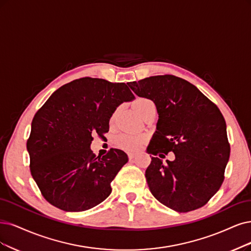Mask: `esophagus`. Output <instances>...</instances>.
I'll return each mask as SVG.
<instances>
[{
  "label": "esophagus",
  "mask_w": 251,
  "mask_h": 251,
  "mask_svg": "<svg viewBox=\"0 0 251 251\" xmlns=\"http://www.w3.org/2000/svg\"><path fill=\"white\" fill-rule=\"evenodd\" d=\"M135 157V154H133V153H128V158H129V160H133V158Z\"/></svg>",
  "instance_id": "obj_1"
}]
</instances>
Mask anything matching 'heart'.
I'll return each mask as SVG.
<instances>
[{"mask_svg":"<svg viewBox=\"0 0 251 251\" xmlns=\"http://www.w3.org/2000/svg\"><path fill=\"white\" fill-rule=\"evenodd\" d=\"M134 107L138 113V115L143 117L147 111H149L152 108H155V104L154 102L150 99L140 97L134 101ZM116 116H117V110L113 114V116L110 117V124H113L115 122ZM143 142H144V137L133 135V134H121L117 138V145L120 148H122V149L127 151H135L136 149H138V147L142 145Z\"/></svg>","mask_w":251,"mask_h":251,"instance_id":"b5f03b06","label":"heart"}]
</instances>
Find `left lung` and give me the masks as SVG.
I'll return each instance as SVG.
<instances>
[{
  "instance_id": "8db88e82",
  "label": "left lung",
  "mask_w": 251,
  "mask_h": 251,
  "mask_svg": "<svg viewBox=\"0 0 251 251\" xmlns=\"http://www.w3.org/2000/svg\"><path fill=\"white\" fill-rule=\"evenodd\" d=\"M128 86L152 100L159 119L147 152L175 154V160L152 157L146 170L154 198L180 213L210 201L225 180L229 158L226 124L216 104L192 83L175 75H156Z\"/></svg>"
}]
</instances>
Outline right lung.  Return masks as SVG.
Instances as JSON below:
<instances>
[{
	"mask_svg": "<svg viewBox=\"0 0 251 251\" xmlns=\"http://www.w3.org/2000/svg\"><path fill=\"white\" fill-rule=\"evenodd\" d=\"M134 98L124 82L82 77L53 92L37 111L26 149L32 177L52 206L81 212L109 196L128 156L110 149L96 157L90 146L93 135L108 132L117 107Z\"/></svg>",
	"mask_w": 251,
	"mask_h": 251,
	"instance_id": "right-lung-1",
	"label": "right lung"
}]
</instances>
